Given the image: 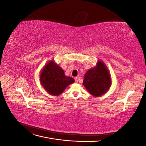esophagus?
Returning a JSON list of instances; mask_svg holds the SVG:
<instances>
[{
    "label": "esophagus",
    "mask_w": 146,
    "mask_h": 146,
    "mask_svg": "<svg viewBox=\"0 0 146 146\" xmlns=\"http://www.w3.org/2000/svg\"><path fill=\"white\" fill-rule=\"evenodd\" d=\"M78 80H79V78L78 77H75V82H76V83L78 82Z\"/></svg>",
    "instance_id": "obj_1"
}]
</instances>
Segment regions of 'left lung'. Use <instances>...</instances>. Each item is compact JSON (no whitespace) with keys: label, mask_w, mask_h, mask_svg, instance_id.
Masks as SVG:
<instances>
[{"label":"left lung","mask_w":146,"mask_h":146,"mask_svg":"<svg viewBox=\"0 0 146 146\" xmlns=\"http://www.w3.org/2000/svg\"><path fill=\"white\" fill-rule=\"evenodd\" d=\"M111 83V78L107 68L103 62L99 61L94 68L86 72L83 84L91 95L99 97L108 90Z\"/></svg>","instance_id":"8db88e82"}]
</instances>
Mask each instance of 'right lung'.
I'll use <instances>...</instances> for the list:
<instances>
[{
	"instance_id": "add662e5",
	"label": "right lung",
	"mask_w": 146,
	"mask_h": 146,
	"mask_svg": "<svg viewBox=\"0 0 146 146\" xmlns=\"http://www.w3.org/2000/svg\"><path fill=\"white\" fill-rule=\"evenodd\" d=\"M40 80L44 88L53 96L60 95L66 87L74 82L72 77L65 76L64 70L53 61L42 70Z\"/></svg>"
}]
</instances>
